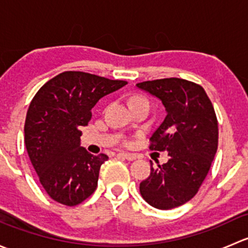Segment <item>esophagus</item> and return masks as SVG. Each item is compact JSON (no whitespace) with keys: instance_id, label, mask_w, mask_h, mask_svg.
Instances as JSON below:
<instances>
[{"instance_id":"obj_1","label":"esophagus","mask_w":248,"mask_h":248,"mask_svg":"<svg viewBox=\"0 0 248 248\" xmlns=\"http://www.w3.org/2000/svg\"><path fill=\"white\" fill-rule=\"evenodd\" d=\"M119 156L124 157V158L128 159V161H134V159H137V155L136 154H127V152H120Z\"/></svg>"}]
</instances>
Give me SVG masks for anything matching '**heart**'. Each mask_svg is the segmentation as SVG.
<instances>
[{"instance_id": "b5f03b06", "label": "heart", "mask_w": 248, "mask_h": 248, "mask_svg": "<svg viewBox=\"0 0 248 248\" xmlns=\"http://www.w3.org/2000/svg\"><path fill=\"white\" fill-rule=\"evenodd\" d=\"M136 101H146V99H144V98H142V97L136 96V97H133V98L131 99V103H132V102H136Z\"/></svg>"}]
</instances>
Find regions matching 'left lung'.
<instances>
[{
	"mask_svg": "<svg viewBox=\"0 0 248 248\" xmlns=\"http://www.w3.org/2000/svg\"><path fill=\"white\" fill-rule=\"evenodd\" d=\"M163 103L167 116L150 138V150L168 151L167 163L152 167L140 182L145 202L159 210L181 206L201 188L218 146V122L201 85L179 78L137 84Z\"/></svg>",
	"mask_w": 248,
	"mask_h": 248,
	"instance_id": "8db88e82",
	"label": "left lung"
}]
</instances>
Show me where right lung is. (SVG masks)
<instances>
[{"mask_svg":"<svg viewBox=\"0 0 248 248\" xmlns=\"http://www.w3.org/2000/svg\"><path fill=\"white\" fill-rule=\"evenodd\" d=\"M127 81L68 71L46 81L31 101L25 120V145L42 186L52 201L76 206L97 188L108 156L80 146L81 127L102 97Z\"/></svg>","mask_w":248,"mask_h":248,"instance_id":"right-lung-1","label":"right lung"}]
</instances>
